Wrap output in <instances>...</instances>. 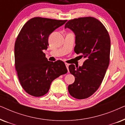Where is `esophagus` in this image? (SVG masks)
Segmentation results:
<instances>
[{
	"mask_svg": "<svg viewBox=\"0 0 125 125\" xmlns=\"http://www.w3.org/2000/svg\"><path fill=\"white\" fill-rule=\"evenodd\" d=\"M65 65H66V68H67V69H68V71L69 72V64H68V63H65Z\"/></svg>",
	"mask_w": 125,
	"mask_h": 125,
	"instance_id": "obj_1",
	"label": "esophagus"
}]
</instances>
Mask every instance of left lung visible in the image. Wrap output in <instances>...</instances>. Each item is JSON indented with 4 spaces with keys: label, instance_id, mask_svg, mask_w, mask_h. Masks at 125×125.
Wrapping results in <instances>:
<instances>
[{
    "label": "left lung",
    "instance_id": "obj_1",
    "mask_svg": "<svg viewBox=\"0 0 125 125\" xmlns=\"http://www.w3.org/2000/svg\"><path fill=\"white\" fill-rule=\"evenodd\" d=\"M72 31L76 36L74 51L85 58L82 66H69L70 73L75 77L68 86L70 94L75 98L85 99L93 94L105 77L110 61V39L101 22L93 17L69 20L65 28Z\"/></svg>",
    "mask_w": 125,
    "mask_h": 125
}]
</instances>
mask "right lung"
I'll use <instances>...</instances> for the list:
<instances>
[{"label":"right lung","instance_id":"right-lung-1","mask_svg":"<svg viewBox=\"0 0 125 125\" xmlns=\"http://www.w3.org/2000/svg\"><path fill=\"white\" fill-rule=\"evenodd\" d=\"M67 20L35 17L22 27L15 44V64L23 89L34 97L49 91L52 82L68 70L61 60L48 61L43 50L47 49L48 37Z\"/></svg>","mask_w":125,"mask_h":125}]
</instances>
